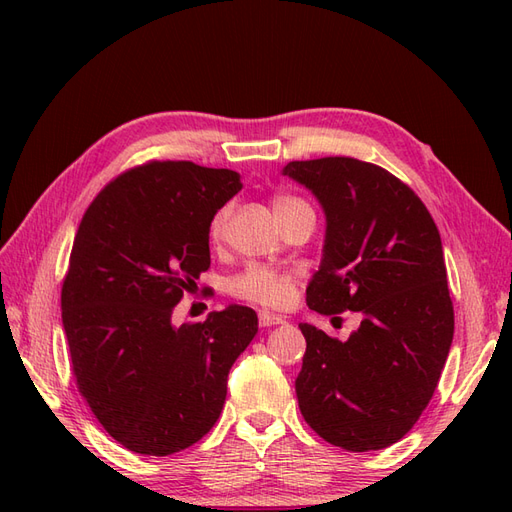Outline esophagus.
Masks as SVG:
<instances>
[{
	"label": "esophagus",
	"mask_w": 512,
	"mask_h": 512,
	"mask_svg": "<svg viewBox=\"0 0 512 512\" xmlns=\"http://www.w3.org/2000/svg\"><path fill=\"white\" fill-rule=\"evenodd\" d=\"M258 322H260V327H275V324L286 322V318L280 314H273V312H260Z\"/></svg>",
	"instance_id": "1"
}]
</instances>
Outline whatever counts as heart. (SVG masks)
<instances>
[{"label":"heart","instance_id":"heart-1","mask_svg":"<svg viewBox=\"0 0 512 512\" xmlns=\"http://www.w3.org/2000/svg\"><path fill=\"white\" fill-rule=\"evenodd\" d=\"M297 207H307L305 200L297 198V196H275L273 198V211L275 218L277 215H284ZM230 215V209L224 207L211 222V235L220 237L222 230L226 226V220ZM294 286V277L292 273L286 271H277V269H269L262 265H250L243 273H239L235 280L230 282V290L237 294L241 299H247L252 303H260V305H269V307H280L288 301L290 292Z\"/></svg>","mask_w":512,"mask_h":512}]
</instances>
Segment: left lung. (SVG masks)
<instances>
[{
	"mask_svg": "<svg viewBox=\"0 0 512 512\" xmlns=\"http://www.w3.org/2000/svg\"><path fill=\"white\" fill-rule=\"evenodd\" d=\"M282 173L305 185L327 218L309 309L361 314L346 342L299 324L307 342L294 382L301 414L333 446L380 451L423 414L453 344L438 226L423 200L376 164L320 158Z\"/></svg>",
	"mask_w": 512,
	"mask_h": 512,
	"instance_id": "1",
	"label": "left lung"
}]
</instances>
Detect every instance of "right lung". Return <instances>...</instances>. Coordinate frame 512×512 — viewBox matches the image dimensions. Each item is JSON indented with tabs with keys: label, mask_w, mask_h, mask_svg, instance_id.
Segmentation results:
<instances>
[{
	"label": "right lung",
	"mask_w": 512,
	"mask_h": 512,
	"mask_svg": "<svg viewBox=\"0 0 512 512\" xmlns=\"http://www.w3.org/2000/svg\"><path fill=\"white\" fill-rule=\"evenodd\" d=\"M241 188L235 170L153 160L113 179L83 215L61 322L81 395L128 451L166 457L209 433L228 371L258 333L245 305L173 324L211 265L213 215Z\"/></svg>",
	"instance_id": "1"
}]
</instances>
